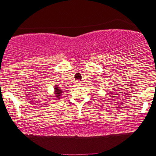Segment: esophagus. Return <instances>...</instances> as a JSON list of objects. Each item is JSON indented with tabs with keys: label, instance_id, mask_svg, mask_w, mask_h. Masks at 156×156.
Returning <instances> with one entry per match:
<instances>
[{
	"label": "esophagus",
	"instance_id": "34e87169",
	"mask_svg": "<svg viewBox=\"0 0 156 156\" xmlns=\"http://www.w3.org/2000/svg\"><path fill=\"white\" fill-rule=\"evenodd\" d=\"M76 85H77V86H82V84H83V83H82V82L80 81V80L76 81Z\"/></svg>",
	"mask_w": 156,
	"mask_h": 156
}]
</instances>
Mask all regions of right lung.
<instances>
[{
	"label": "right lung",
	"mask_w": 156,
	"mask_h": 156,
	"mask_svg": "<svg viewBox=\"0 0 156 156\" xmlns=\"http://www.w3.org/2000/svg\"><path fill=\"white\" fill-rule=\"evenodd\" d=\"M54 91H55V94H56V97L57 98H60V96H61L62 94V90H60V89H59L57 85H56V87H55L54 88Z\"/></svg>",
	"instance_id": "obj_1"
}]
</instances>
